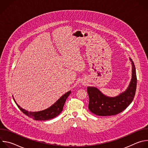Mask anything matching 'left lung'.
<instances>
[{"mask_svg": "<svg viewBox=\"0 0 148 148\" xmlns=\"http://www.w3.org/2000/svg\"><path fill=\"white\" fill-rule=\"evenodd\" d=\"M132 62V78L128 88L125 91L115 97H109L103 94L98 88L88 87L89 96V110L99 116L116 115L127 108L132 102L136 92L137 78L134 63Z\"/></svg>", "mask_w": 148, "mask_h": 148, "instance_id": "obj_1", "label": "left lung"}]
</instances>
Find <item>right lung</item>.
<instances>
[{
	"label": "right lung",
	"mask_w": 148,
	"mask_h": 148,
	"mask_svg": "<svg viewBox=\"0 0 148 148\" xmlns=\"http://www.w3.org/2000/svg\"><path fill=\"white\" fill-rule=\"evenodd\" d=\"M70 94L71 91H68L62 95L50 107L45 110L38 112H29L28 111L23 109L16 103L14 98L13 99L18 108L29 117L36 121H46L55 118L61 113V112L62 111L66 101Z\"/></svg>",
	"instance_id": "obj_1"
}]
</instances>
